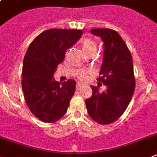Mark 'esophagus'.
<instances>
[{
  "mask_svg": "<svg viewBox=\"0 0 157 157\" xmlns=\"http://www.w3.org/2000/svg\"><path fill=\"white\" fill-rule=\"evenodd\" d=\"M82 87V85H81V84H78L77 86H76V88H77V90H80Z\"/></svg>",
  "mask_w": 157,
  "mask_h": 157,
  "instance_id": "1",
  "label": "esophagus"
}]
</instances>
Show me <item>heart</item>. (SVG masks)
<instances>
[{
    "instance_id": "1",
    "label": "heart",
    "mask_w": 157,
    "mask_h": 157,
    "mask_svg": "<svg viewBox=\"0 0 157 157\" xmlns=\"http://www.w3.org/2000/svg\"><path fill=\"white\" fill-rule=\"evenodd\" d=\"M82 50L87 55H90V54H93L96 52V49H97V45L94 40L90 38H86L82 42ZM89 73L87 71H81L78 73V78L81 81H86L88 78Z\"/></svg>"
}]
</instances>
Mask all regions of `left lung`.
<instances>
[{"label":"left lung","mask_w":157,"mask_h":157,"mask_svg":"<svg viewBox=\"0 0 157 157\" xmlns=\"http://www.w3.org/2000/svg\"><path fill=\"white\" fill-rule=\"evenodd\" d=\"M91 33L103 41V64L97 81L107 86L100 93L92 86L93 95L86 100L89 115L100 124L116 121L127 109L136 88L132 54L117 32L110 29H93Z\"/></svg>","instance_id":"1"}]
</instances>
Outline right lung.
I'll list each match as a JSON object with an SVG mask.
<instances>
[{"label": "right lung", "mask_w": 157, "mask_h": 157, "mask_svg": "<svg viewBox=\"0 0 157 157\" xmlns=\"http://www.w3.org/2000/svg\"><path fill=\"white\" fill-rule=\"evenodd\" d=\"M82 35V30L51 29L30 44L23 60L21 86L29 109L39 120L54 123L67 112L76 82L69 79L61 84L53 77L66 50Z\"/></svg>", "instance_id": "right-lung-1"}]
</instances>
